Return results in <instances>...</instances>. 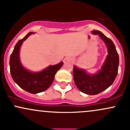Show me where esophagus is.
Here are the masks:
<instances>
[{
  "label": "esophagus",
  "instance_id": "1",
  "mask_svg": "<svg viewBox=\"0 0 130 130\" xmlns=\"http://www.w3.org/2000/svg\"><path fill=\"white\" fill-rule=\"evenodd\" d=\"M67 60L68 61H71V60H72V59H71V58H68Z\"/></svg>",
  "mask_w": 130,
  "mask_h": 130
}]
</instances>
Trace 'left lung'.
I'll return each instance as SVG.
<instances>
[{
    "label": "left lung",
    "instance_id": "left-lung-1",
    "mask_svg": "<svg viewBox=\"0 0 130 130\" xmlns=\"http://www.w3.org/2000/svg\"><path fill=\"white\" fill-rule=\"evenodd\" d=\"M98 35L106 44L108 49L107 57L102 69L94 75L87 74L83 70L73 67V74L75 83L81 92L89 95H95L102 92L112 85L118 73L119 57L112 41L99 31H92Z\"/></svg>",
    "mask_w": 130,
    "mask_h": 130
}]
</instances>
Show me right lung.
<instances>
[{"instance_id":"right-lung-1","label":"right lung","mask_w":130,"mask_h":130,"mask_svg":"<svg viewBox=\"0 0 130 130\" xmlns=\"http://www.w3.org/2000/svg\"><path fill=\"white\" fill-rule=\"evenodd\" d=\"M31 34L34 32H29L16 44L10 58V68L11 76L18 86L27 92L36 94L43 92L49 88L53 82L57 72L62 67L63 62L49 66L38 73L30 72L23 67L19 58L20 48L23 42Z\"/></svg>"}]
</instances>
